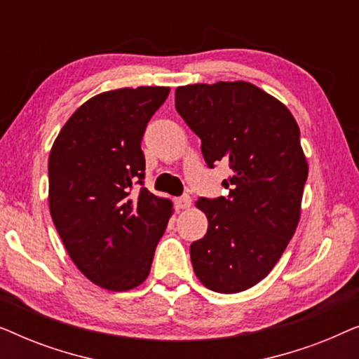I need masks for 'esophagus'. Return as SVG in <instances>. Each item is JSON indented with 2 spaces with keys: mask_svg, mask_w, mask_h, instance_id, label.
Segmentation results:
<instances>
[{
  "mask_svg": "<svg viewBox=\"0 0 359 359\" xmlns=\"http://www.w3.org/2000/svg\"><path fill=\"white\" fill-rule=\"evenodd\" d=\"M191 203H193V201H191L189 196H181V198H176L175 199V205H176V209H178V210L188 209L189 205H191Z\"/></svg>",
  "mask_w": 359,
  "mask_h": 359,
  "instance_id": "obj_1",
  "label": "esophagus"
}]
</instances>
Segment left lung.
Segmentation results:
<instances>
[{
	"mask_svg": "<svg viewBox=\"0 0 359 359\" xmlns=\"http://www.w3.org/2000/svg\"><path fill=\"white\" fill-rule=\"evenodd\" d=\"M175 106L203 142L210 168L225 161L229 198L196 201L208 217L191 263L210 291H247L279 262L301 219L309 175L301 132L291 111L248 81L178 86Z\"/></svg>",
	"mask_w": 359,
	"mask_h": 359,
	"instance_id": "8db88e82",
	"label": "left lung"
}]
</instances>
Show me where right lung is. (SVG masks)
<instances>
[{
	"label": "right lung",
	"instance_id": "add662e5",
	"mask_svg": "<svg viewBox=\"0 0 359 359\" xmlns=\"http://www.w3.org/2000/svg\"><path fill=\"white\" fill-rule=\"evenodd\" d=\"M166 86L104 91L78 107L48 155V208L76 268L107 291L140 286L173 215V203L142 184V137Z\"/></svg>",
	"mask_w": 359,
	"mask_h": 359
}]
</instances>
